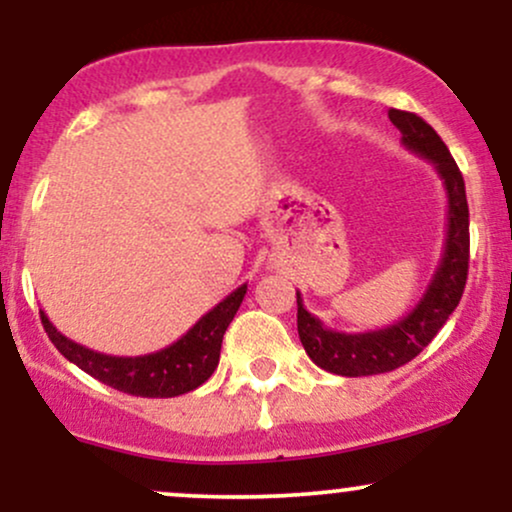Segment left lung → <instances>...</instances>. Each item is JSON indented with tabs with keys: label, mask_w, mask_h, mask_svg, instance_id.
<instances>
[{
	"label": "left lung",
	"mask_w": 512,
	"mask_h": 512,
	"mask_svg": "<svg viewBox=\"0 0 512 512\" xmlns=\"http://www.w3.org/2000/svg\"><path fill=\"white\" fill-rule=\"evenodd\" d=\"M399 132L402 144L411 154L433 163L438 178L443 180L445 197H448V223H445L443 255L433 274L431 284L421 301L399 317L397 322L383 330L346 334L327 327L320 317L308 313L303 305L301 291H296L298 303V337L305 354L315 366L344 378H361V375L390 373L431 344L452 310L460 303L469 269V207L464 195V180L448 146L438 137L436 129L419 115L404 110H387Z\"/></svg>",
	"instance_id": "1"
}]
</instances>
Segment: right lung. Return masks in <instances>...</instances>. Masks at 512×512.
<instances>
[{
	"label": "right lung",
	"mask_w": 512,
	"mask_h": 512,
	"mask_svg": "<svg viewBox=\"0 0 512 512\" xmlns=\"http://www.w3.org/2000/svg\"><path fill=\"white\" fill-rule=\"evenodd\" d=\"M245 291H248V284L238 286L207 315L199 317L178 342L144 356L101 354L57 332L43 310H40V320L57 351L91 378L134 397H178L207 383L219 366L223 334L236 317Z\"/></svg>",
	"instance_id": "obj_1"
}]
</instances>
